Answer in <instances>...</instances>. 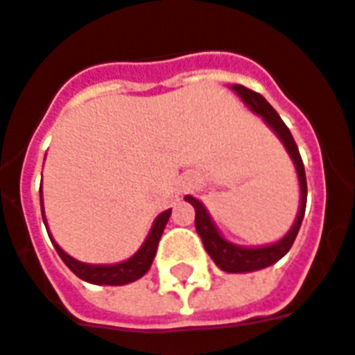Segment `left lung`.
I'll use <instances>...</instances> for the list:
<instances>
[{"label": "left lung", "instance_id": "obj_1", "mask_svg": "<svg viewBox=\"0 0 355 355\" xmlns=\"http://www.w3.org/2000/svg\"><path fill=\"white\" fill-rule=\"evenodd\" d=\"M230 88L243 99V103L254 114L261 116L265 124L269 125L272 133L280 139V143L284 144L288 156L291 157V162L295 165V173H297L299 180V193H301L299 196L297 216L293 220L290 231L277 243L263 244V246H241V244L227 241L220 233V230L214 224V220H212L211 212L205 209V205L199 199L193 198V196H186L184 198V201L193 205V209H196V231H198V235L203 241L205 250L211 256L212 261L225 272H252L277 263L278 259H282L290 252L291 244L297 237L301 222H303L304 209H306V177H304V165L303 159H301V154H299L297 144L291 137L288 125L282 122V118L278 116V112L272 109L271 105L267 103V99L261 94H258V92L244 88L243 84H231Z\"/></svg>", "mask_w": 355, "mask_h": 355}]
</instances>
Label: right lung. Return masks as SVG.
Segmentation results:
<instances>
[{
  "mask_svg": "<svg viewBox=\"0 0 355 355\" xmlns=\"http://www.w3.org/2000/svg\"><path fill=\"white\" fill-rule=\"evenodd\" d=\"M39 193H41V214H43L44 225H46V216H44L43 207V188L39 190ZM169 216L171 209L164 211L162 214H157L156 220H154V224H152L150 227V233L146 235L144 243L141 244V248H139L131 258L124 259V261H120V263H84V261H78V259L71 258L67 252L62 250L60 244L52 239L51 231H49V237H51L52 244H54V248H56L58 256L62 258V261H64L80 280L97 286H124L139 280L144 272L150 269L152 261H154V256H156L157 243H159V239H162V233H164Z\"/></svg>",
  "mask_w": 355,
  "mask_h": 355,
  "instance_id": "1",
  "label": "right lung"
}]
</instances>
